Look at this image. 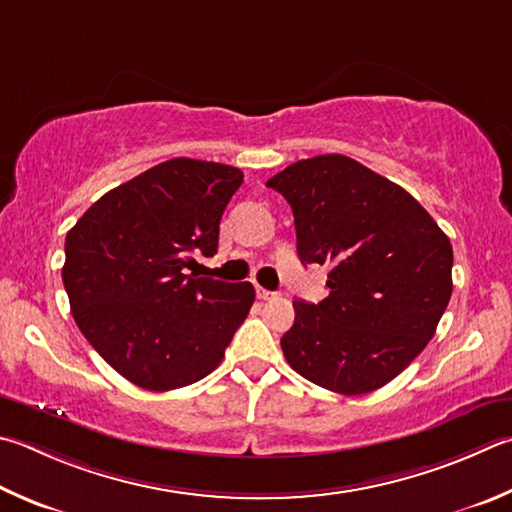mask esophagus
Segmentation results:
<instances>
[{"label":"esophagus","mask_w":512,"mask_h":512,"mask_svg":"<svg viewBox=\"0 0 512 512\" xmlns=\"http://www.w3.org/2000/svg\"><path fill=\"white\" fill-rule=\"evenodd\" d=\"M257 297H259V300H275L277 293H273V291H266V288L257 286Z\"/></svg>","instance_id":"esophagus-1"}]
</instances>
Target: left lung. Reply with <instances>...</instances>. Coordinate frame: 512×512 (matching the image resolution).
Here are the masks:
<instances>
[{
  "instance_id": "1",
  "label": "left lung",
  "mask_w": 512,
  "mask_h": 512,
  "mask_svg": "<svg viewBox=\"0 0 512 512\" xmlns=\"http://www.w3.org/2000/svg\"><path fill=\"white\" fill-rule=\"evenodd\" d=\"M266 185L293 210L300 262L331 266L322 302H293L288 365L345 396L387 385L450 302L448 235L401 185L342 154L297 161Z\"/></svg>"
}]
</instances>
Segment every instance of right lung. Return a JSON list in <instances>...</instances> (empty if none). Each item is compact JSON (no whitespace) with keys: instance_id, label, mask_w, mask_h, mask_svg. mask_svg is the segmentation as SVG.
I'll return each mask as SVG.
<instances>
[{"instance_id":"1","label":"right lung","mask_w":512,"mask_h":512,"mask_svg":"<svg viewBox=\"0 0 512 512\" xmlns=\"http://www.w3.org/2000/svg\"><path fill=\"white\" fill-rule=\"evenodd\" d=\"M244 174L172 159L91 206L64 241L73 320L102 358L150 392L206 378L255 302L250 282L188 275L192 253H217L219 221Z\"/></svg>"}]
</instances>
